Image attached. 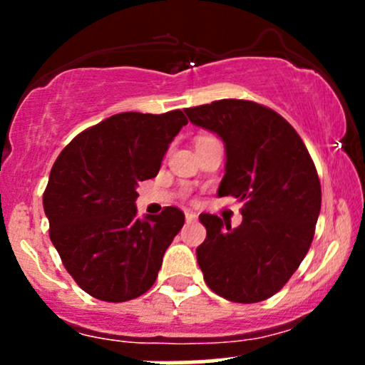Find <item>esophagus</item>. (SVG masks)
Here are the masks:
<instances>
[{"instance_id": "34e87169", "label": "esophagus", "mask_w": 365, "mask_h": 365, "mask_svg": "<svg viewBox=\"0 0 365 365\" xmlns=\"http://www.w3.org/2000/svg\"><path fill=\"white\" fill-rule=\"evenodd\" d=\"M185 220H187V221H195V220H197V215H195V212L187 211V212H185Z\"/></svg>"}]
</instances>
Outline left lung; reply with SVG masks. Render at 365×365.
I'll return each instance as SVG.
<instances>
[{"mask_svg":"<svg viewBox=\"0 0 365 365\" xmlns=\"http://www.w3.org/2000/svg\"><path fill=\"white\" fill-rule=\"evenodd\" d=\"M188 120L225 142L217 195L244 202L242 225L199 216L206 240L197 262L212 292L254 304L269 299L299 269L321 211V183L311 154L283 116L254 101L221 99L187 108Z\"/></svg>","mask_w":365,"mask_h":365,"instance_id":"8db88e82","label":"left lung"}]
</instances>
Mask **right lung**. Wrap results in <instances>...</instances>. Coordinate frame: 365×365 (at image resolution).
Wrapping results in <instances>:
<instances>
[{
  "label": "right lung",
  "instance_id": "1",
  "mask_svg": "<svg viewBox=\"0 0 365 365\" xmlns=\"http://www.w3.org/2000/svg\"><path fill=\"white\" fill-rule=\"evenodd\" d=\"M188 120L180 110L127 111L83 130L61 150L43 206L49 238L78 287L127 302L153 287L163 255L185 223L178 207L137 217V187L154 178Z\"/></svg>",
  "mask_w": 365,
  "mask_h": 365
}]
</instances>
